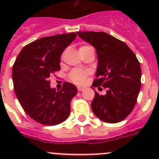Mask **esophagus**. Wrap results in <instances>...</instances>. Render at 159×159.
<instances>
[{"label": "esophagus", "instance_id": "1", "mask_svg": "<svg viewBox=\"0 0 159 159\" xmlns=\"http://www.w3.org/2000/svg\"><path fill=\"white\" fill-rule=\"evenodd\" d=\"M77 89H78L79 92H82V91H84V88H82V87H78V88H77Z\"/></svg>", "mask_w": 159, "mask_h": 159}]
</instances>
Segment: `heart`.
<instances>
[{"instance_id":"heart-1","label":"heart","mask_w":159,"mask_h":159,"mask_svg":"<svg viewBox=\"0 0 159 159\" xmlns=\"http://www.w3.org/2000/svg\"><path fill=\"white\" fill-rule=\"evenodd\" d=\"M88 47H90V46H82V47L80 48V50L87 48ZM87 75H88V71L81 69H74L71 71L69 77L70 80L73 83L76 84H83L85 82Z\"/></svg>"}]
</instances>
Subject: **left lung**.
<instances>
[{
    "instance_id": "1",
    "label": "left lung",
    "mask_w": 159,
    "mask_h": 159,
    "mask_svg": "<svg viewBox=\"0 0 159 159\" xmlns=\"http://www.w3.org/2000/svg\"><path fill=\"white\" fill-rule=\"evenodd\" d=\"M77 34L96 49L98 66L92 86L107 88L104 95L95 91L92 111L105 123H119L130 115L137 101L141 88L140 63L124 42L106 32Z\"/></svg>"
}]
</instances>
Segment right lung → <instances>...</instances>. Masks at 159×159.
<instances>
[{
    "instance_id": "add662e5",
    "label": "right lung",
    "mask_w": 159,
    "mask_h": 159,
    "mask_svg": "<svg viewBox=\"0 0 159 159\" xmlns=\"http://www.w3.org/2000/svg\"><path fill=\"white\" fill-rule=\"evenodd\" d=\"M75 37V32H71L40 38L25 46L14 63L16 97L28 116L40 124L55 126L69 116L76 87L65 82L57 91L50 87L49 77L60 70V56Z\"/></svg>"
}]
</instances>
